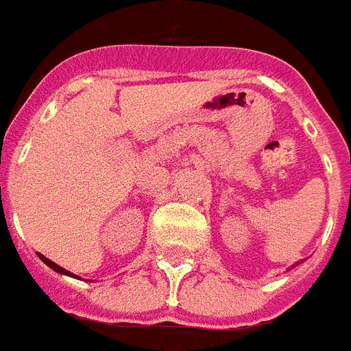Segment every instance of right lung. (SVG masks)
<instances>
[{
	"mask_svg": "<svg viewBox=\"0 0 351 351\" xmlns=\"http://www.w3.org/2000/svg\"><path fill=\"white\" fill-rule=\"evenodd\" d=\"M39 257H41V259H43L45 265L50 266V268H52V270L60 271V274H69V276H72V274H70V271H66V270H64V268H61V266H58V265H56V263H52V261H50V259H47V257H43V255H39Z\"/></svg>",
	"mask_w": 351,
	"mask_h": 351,
	"instance_id": "right-lung-1",
	"label": "right lung"
}]
</instances>
